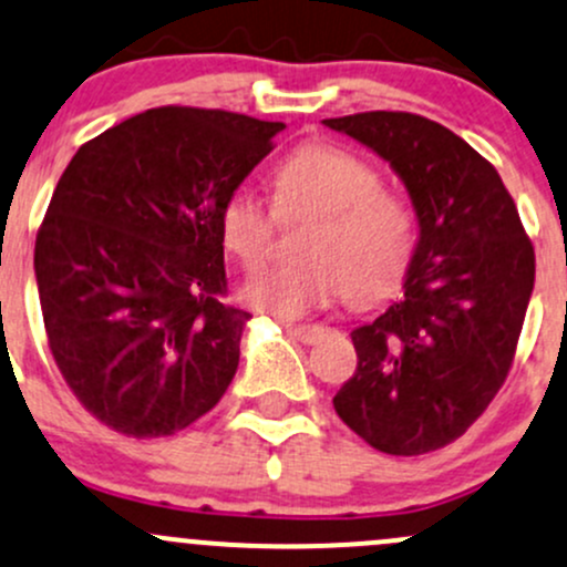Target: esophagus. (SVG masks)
<instances>
[{
	"mask_svg": "<svg viewBox=\"0 0 567 567\" xmlns=\"http://www.w3.org/2000/svg\"><path fill=\"white\" fill-rule=\"evenodd\" d=\"M293 339L301 341V344H317V341L326 336V326H317V322H307V326H285Z\"/></svg>",
	"mask_w": 567,
	"mask_h": 567,
	"instance_id": "34e87169",
	"label": "esophagus"
}]
</instances>
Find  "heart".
Returning <instances> with one entry per match:
<instances>
[{"mask_svg": "<svg viewBox=\"0 0 567 567\" xmlns=\"http://www.w3.org/2000/svg\"><path fill=\"white\" fill-rule=\"evenodd\" d=\"M277 209L315 217L301 245V266H266L241 282L247 307L298 320L336 298L374 301L406 277L416 247L414 213L382 188L369 161L333 145H309L274 174ZM271 213L258 193L236 188L223 202L220 241L241 266L266 258Z\"/></svg>", "mask_w": 567, "mask_h": 567, "instance_id": "heart-1", "label": "heart"}]
</instances>
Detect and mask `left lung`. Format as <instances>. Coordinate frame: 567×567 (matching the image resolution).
I'll return each mask as SVG.
<instances>
[{
    "instance_id": "left-lung-1",
    "label": "left lung",
    "mask_w": 567,
    "mask_h": 567,
    "mask_svg": "<svg viewBox=\"0 0 567 567\" xmlns=\"http://www.w3.org/2000/svg\"><path fill=\"white\" fill-rule=\"evenodd\" d=\"M322 126L388 161L416 215L403 296L352 328L358 369L333 409L388 455H425L474 425L512 369L536 255L501 174L441 123L360 112Z\"/></svg>"
}]
</instances>
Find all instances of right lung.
Wrapping results in <instances>:
<instances>
[{"instance_id": "obj_1", "label": "right lung", "mask_w": 567, "mask_h": 567, "mask_svg": "<svg viewBox=\"0 0 567 567\" xmlns=\"http://www.w3.org/2000/svg\"><path fill=\"white\" fill-rule=\"evenodd\" d=\"M285 123L158 107L85 142L34 245L48 344L89 412L134 439L220 401L250 315L226 290L220 209Z\"/></svg>"}]
</instances>
